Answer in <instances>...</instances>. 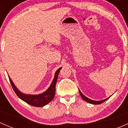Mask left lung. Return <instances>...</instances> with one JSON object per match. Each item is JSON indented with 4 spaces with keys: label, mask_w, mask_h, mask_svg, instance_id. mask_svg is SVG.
<instances>
[{
    "label": "left lung",
    "mask_w": 128,
    "mask_h": 128,
    "mask_svg": "<svg viewBox=\"0 0 128 128\" xmlns=\"http://www.w3.org/2000/svg\"><path fill=\"white\" fill-rule=\"evenodd\" d=\"M78 90H79V89H78ZM79 93H80V95L81 97L82 98V99H83L84 100H85L86 102H87V103H88V104H102V103H104V102H105L106 100H108V98H109L110 97L107 98L106 99H104V100H99V101H95V100H91V99L88 98H87V96H85L83 94H82V92H80V90H79Z\"/></svg>",
    "instance_id": "obj_1"
}]
</instances>
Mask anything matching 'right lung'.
Segmentation results:
<instances>
[{"label": "right lung", "mask_w": 128, "mask_h": 128, "mask_svg": "<svg viewBox=\"0 0 128 128\" xmlns=\"http://www.w3.org/2000/svg\"><path fill=\"white\" fill-rule=\"evenodd\" d=\"M61 68H59L55 72L54 77L50 87L43 93L38 94V95H30V94H25L21 92L17 88V87L15 86L11 78L10 77H8V78L10 80V84L12 85V87L15 91V94L21 100H22L23 101L27 103L28 104H30V105L33 106L42 107L46 105L50 102H51V100L53 99L54 96L57 80H58V75H59Z\"/></svg>", "instance_id": "add662e5"}]
</instances>
